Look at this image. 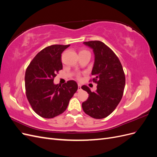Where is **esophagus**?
<instances>
[{"label":"esophagus","instance_id":"1","mask_svg":"<svg viewBox=\"0 0 157 157\" xmlns=\"http://www.w3.org/2000/svg\"><path fill=\"white\" fill-rule=\"evenodd\" d=\"M81 90H82V88H81V86H80V84H78V91L79 92V91H81Z\"/></svg>","mask_w":157,"mask_h":157}]
</instances>
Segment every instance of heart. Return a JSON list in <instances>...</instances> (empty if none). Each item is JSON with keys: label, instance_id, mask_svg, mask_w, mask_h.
I'll use <instances>...</instances> for the list:
<instances>
[{"label": "heart", "instance_id": "heart-1", "mask_svg": "<svg viewBox=\"0 0 157 157\" xmlns=\"http://www.w3.org/2000/svg\"><path fill=\"white\" fill-rule=\"evenodd\" d=\"M83 51H85V50H82V51H81V52H83ZM77 77H78V78H79V75H77Z\"/></svg>", "mask_w": 157, "mask_h": 157}]
</instances>
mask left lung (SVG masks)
<instances>
[{
    "label": "left lung",
    "instance_id": "left-lung-1",
    "mask_svg": "<svg viewBox=\"0 0 157 157\" xmlns=\"http://www.w3.org/2000/svg\"><path fill=\"white\" fill-rule=\"evenodd\" d=\"M83 43L94 53L92 75L98 86L93 92L85 85L81 87L89 94L82 107L88 115L101 119L110 115L120 103L125 86V75L119 59L103 42L92 40Z\"/></svg>",
    "mask_w": 157,
    "mask_h": 157
}]
</instances>
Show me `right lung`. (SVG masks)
Here are the masks:
<instances>
[{
  "instance_id": "add662e5",
  "label": "right lung",
  "mask_w": 157,
  "mask_h": 157,
  "mask_svg": "<svg viewBox=\"0 0 157 157\" xmlns=\"http://www.w3.org/2000/svg\"><path fill=\"white\" fill-rule=\"evenodd\" d=\"M70 45L54 44L42 50L28 66L25 75L26 96L37 115L52 118L63 113L78 89L75 80L60 85L54 77L63 68L61 54Z\"/></svg>"
}]
</instances>
